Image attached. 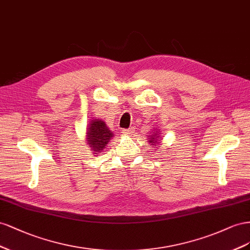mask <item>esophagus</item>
<instances>
[{
	"instance_id": "obj_1",
	"label": "esophagus",
	"mask_w": 250,
	"mask_h": 250,
	"mask_svg": "<svg viewBox=\"0 0 250 250\" xmlns=\"http://www.w3.org/2000/svg\"><path fill=\"white\" fill-rule=\"evenodd\" d=\"M123 133L125 135H131V134L134 133V129H132V127H130V129H124Z\"/></svg>"
}]
</instances>
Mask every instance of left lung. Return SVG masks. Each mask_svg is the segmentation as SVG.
I'll use <instances>...</instances> for the list:
<instances>
[{"mask_svg":"<svg viewBox=\"0 0 250 250\" xmlns=\"http://www.w3.org/2000/svg\"><path fill=\"white\" fill-rule=\"evenodd\" d=\"M160 131H158L157 129H154L152 132H151V134L149 135H147V139H148V144L151 145V146H155L157 144H158V141L159 140H161V138L160 137H162V136H160Z\"/></svg>","mask_w":250,"mask_h":250,"instance_id":"8db88e82","label":"left lung"}]
</instances>
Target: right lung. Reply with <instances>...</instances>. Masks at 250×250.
<instances>
[{
    "label": "right lung",
    "instance_id": "right-lung-1",
    "mask_svg": "<svg viewBox=\"0 0 250 250\" xmlns=\"http://www.w3.org/2000/svg\"><path fill=\"white\" fill-rule=\"evenodd\" d=\"M113 136V132L109 130L104 121L93 119L89 123L87 130V145L92 148V152H94L93 154L102 153Z\"/></svg>",
    "mask_w": 250,
    "mask_h": 250
}]
</instances>
